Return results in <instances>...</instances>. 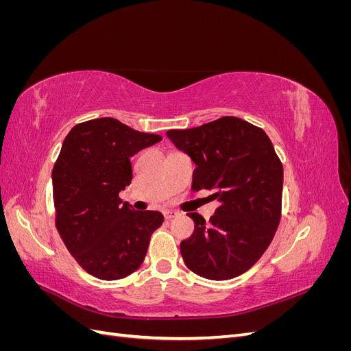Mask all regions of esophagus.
Returning a JSON list of instances; mask_svg holds the SVG:
<instances>
[{"instance_id":"1","label":"esophagus","mask_w":351,"mask_h":351,"mask_svg":"<svg viewBox=\"0 0 351 351\" xmlns=\"http://www.w3.org/2000/svg\"><path fill=\"white\" fill-rule=\"evenodd\" d=\"M164 217H165V219H173V218H177L178 217V212H176V210H165L164 212Z\"/></svg>"}]
</instances>
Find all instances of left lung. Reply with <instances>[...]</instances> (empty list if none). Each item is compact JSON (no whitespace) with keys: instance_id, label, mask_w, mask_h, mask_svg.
<instances>
[{"instance_id":"1","label":"left lung","mask_w":351,"mask_h":351,"mask_svg":"<svg viewBox=\"0 0 351 351\" xmlns=\"http://www.w3.org/2000/svg\"><path fill=\"white\" fill-rule=\"evenodd\" d=\"M167 137L196 165L192 190H210L214 217L197 212L190 239L180 244L186 267L208 280H230L252 268L280 224L282 165L268 134L237 117H222Z\"/></svg>"}]
</instances>
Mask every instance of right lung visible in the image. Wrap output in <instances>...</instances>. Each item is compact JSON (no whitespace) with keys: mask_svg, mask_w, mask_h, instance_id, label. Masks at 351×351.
Returning <instances> with one entry per match:
<instances>
[{"mask_svg":"<svg viewBox=\"0 0 351 351\" xmlns=\"http://www.w3.org/2000/svg\"><path fill=\"white\" fill-rule=\"evenodd\" d=\"M161 136L141 133L110 117L74 125L52 169L56 226L73 258L93 277L120 280L139 269L158 210H134L119 193L130 186V158Z\"/></svg>","mask_w":351,"mask_h":351,"instance_id":"right-lung-1","label":"right lung"}]
</instances>
